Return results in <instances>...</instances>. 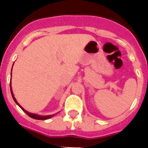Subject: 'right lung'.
<instances>
[{"instance_id":"right-lung-1","label":"right lung","mask_w":148,"mask_h":148,"mask_svg":"<svg viewBox=\"0 0 148 148\" xmlns=\"http://www.w3.org/2000/svg\"><path fill=\"white\" fill-rule=\"evenodd\" d=\"M14 65V64H13ZM13 68V67H12ZM11 71H12V69H11ZM10 87H11V95H12V97L13 99H14V100L15 101V103H16L17 105H18V106H19L20 108H21V110L24 111V113H26V114H27V115L29 116V117H31V118L34 119H38V120H46V119H49L52 118L53 116H54L55 115H56L57 114H52V115H47V116H40V115H38V114H32V113H29V111H27V110H26L23 107H21V106L19 105V103L17 102V100H16L15 97H14V93H13V90H12V87H11V82H10ZM59 113V112H58Z\"/></svg>"}]
</instances>
